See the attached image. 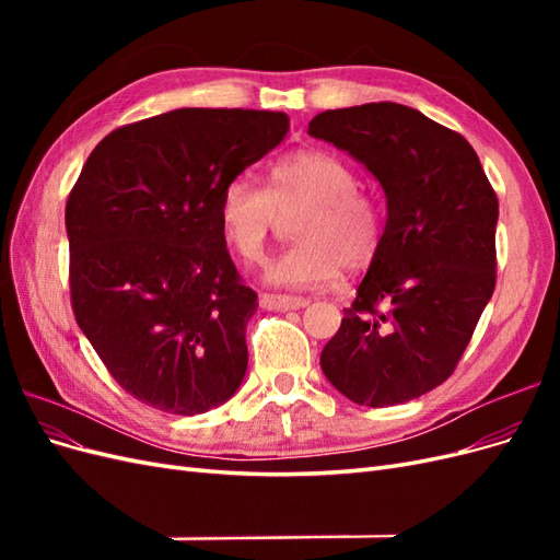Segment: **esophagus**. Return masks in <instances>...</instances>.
I'll return each instance as SVG.
<instances>
[{
    "mask_svg": "<svg viewBox=\"0 0 560 560\" xmlns=\"http://www.w3.org/2000/svg\"><path fill=\"white\" fill-rule=\"evenodd\" d=\"M259 303L264 308H270V311H296V308H303L308 303V299L303 296H290V294H261L259 296Z\"/></svg>",
    "mask_w": 560,
    "mask_h": 560,
    "instance_id": "1",
    "label": "esophagus"
}]
</instances>
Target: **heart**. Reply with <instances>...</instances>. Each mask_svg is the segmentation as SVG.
I'll use <instances>...</instances> for the list:
<instances>
[{"instance_id":"1","label":"heart","mask_w":560,"mask_h":560,"mask_svg":"<svg viewBox=\"0 0 560 560\" xmlns=\"http://www.w3.org/2000/svg\"><path fill=\"white\" fill-rule=\"evenodd\" d=\"M354 167L327 149H296L268 167V189L249 177H231L217 200V222L226 245L245 264L261 259L278 212L303 206L294 245L266 266L282 287L331 282L343 266L366 268L376 259L385 217L381 202L360 189Z\"/></svg>"}]
</instances>
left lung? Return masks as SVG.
I'll return each mask as SVG.
<instances>
[{"mask_svg": "<svg viewBox=\"0 0 560 560\" xmlns=\"http://www.w3.org/2000/svg\"><path fill=\"white\" fill-rule=\"evenodd\" d=\"M308 135L358 159L387 200L381 249L322 371L371 409L416 399L453 374L493 296L498 196L463 135L411 107L327 109Z\"/></svg>", "mask_w": 560, "mask_h": 560, "instance_id": "8db88e82", "label": "left lung"}]
</instances>
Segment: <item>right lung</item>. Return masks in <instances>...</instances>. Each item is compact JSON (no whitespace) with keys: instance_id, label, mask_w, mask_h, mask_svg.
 Masks as SVG:
<instances>
[{"instance_id":"obj_1","label":"right lung","mask_w":560,"mask_h":560,"mask_svg":"<svg viewBox=\"0 0 560 560\" xmlns=\"http://www.w3.org/2000/svg\"><path fill=\"white\" fill-rule=\"evenodd\" d=\"M287 130L282 112L186 107L112 130L83 165L65 208L72 311L142 404L196 416L241 387L259 303L217 200Z\"/></svg>"}]
</instances>
